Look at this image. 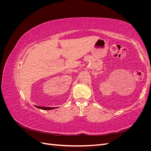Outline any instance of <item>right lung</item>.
<instances>
[{
	"label": "right lung",
	"instance_id": "add662e5",
	"mask_svg": "<svg viewBox=\"0 0 151 151\" xmlns=\"http://www.w3.org/2000/svg\"><path fill=\"white\" fill-rule=\"evenodd\" d=\"M35 106L39 109H44V110H49V109H53L55 108H52V107H43V106Z\"/></svg>",
	"mask_w": 151,
	"mask_h": 151
}]
</instances>
